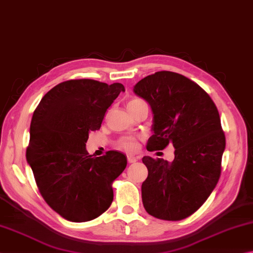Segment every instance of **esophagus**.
Returning a JSON list of instances; mask_svg holds the SVG:
<instances>
[{
	"label": "esophagus",
	"mask_w": 253,
	"mask_h": 253,
	"mask_svg": "<svg viewBox=\"0 0 253 253\" xmlns=\"http://www.w3.org/2000/svg\"><path fill=\"white\" fill-rule=\"evenodd\" d=\"M136 161H138V158H136V157L131 156V154L127 156V162H129V163H134Z\"/></svg>",
	"instance_id": "34e87169"
}]
</instances>
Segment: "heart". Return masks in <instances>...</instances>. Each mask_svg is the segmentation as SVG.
<instances>
[{
	"mask_svg": "<svg viewBox=\"0 0 253 253\" xmlns=\"http://www.w3.org/2000/svg\"><path fill=\"white\" fill-rule=\"evenodd\" d=\"M143 105H147V103L142 99H140V97H132V99L126 102V109L130 112V114L134 113L136 110ZM118 147L126 152H134L139 148V141L134 136H122L118 141Z\"/></svg>",
	"mask_w": 253,
	"mask_h": 253,
	"instance_id": "b5f03b06",
	"label": "heart"
}]
</instances>
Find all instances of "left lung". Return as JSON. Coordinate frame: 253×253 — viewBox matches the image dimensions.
Segmentation results:
<instances>
[{"instance_id":"obj_1","label":"left lung","mask_w":253,"mask_h":253,"mask_svg":"<svg viewBox=\"0 0 253 253\" xmlns=\"http://www.w3.org/2000/svg\"><path fill=\"white\" fill-rule=\"evenodd\" d=\"M133 92L153 113L148 151L168 144L175 149L172 162L143 157L149 171L141 188L144 209L162 220L188 218L206 202L220 178L225 136L218 109L196 82L170 71L148 75Z\"/></svg>"}]
</instances>
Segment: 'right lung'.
I'll list each match as a JSON object with an SVG mask.
<instances>
[{"label":"right lung","instance_id":"1","mask_svg":"<svg viewBox=\"0 0 253 253\" xmlns=\"http://www.w3.org/2000/svg\"><path fill=\"white\" fill-rule=\"evenodd\" d=\"M123 91L121 83L69 80L51 88L33 113L26 160L44 200L72 222L97 218L113 201L112 182L126 158L118 151L95 158L85 143Z\"/></svg>","mask_w":253,"mask_h":253}]
</instances>
